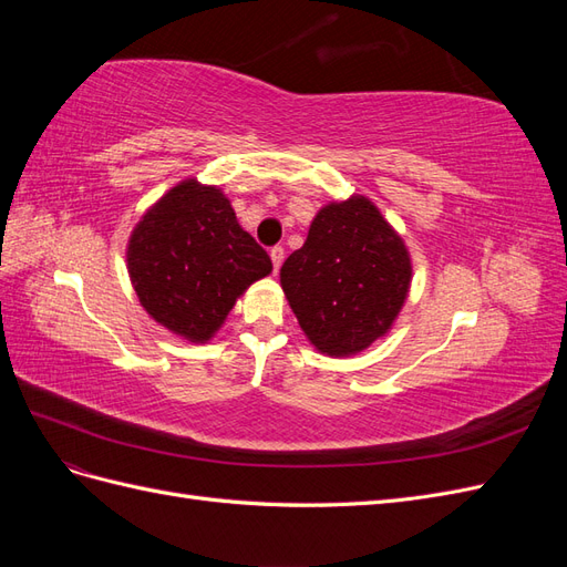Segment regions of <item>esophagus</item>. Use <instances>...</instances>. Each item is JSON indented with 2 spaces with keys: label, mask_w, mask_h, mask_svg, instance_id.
<instances>
[{
  "label": "esophagus",
  "mask_w": 567,
  "mask_h": 567,
  "mask_svg": "<svg viewBox=\"0 0 567 567\" xmlns=\"http://www.w3.org/2000/svg\"><path fill=\"white\" fill-rule=\"evenodd\" d=\"M284 248L281 246H274L271 250H269V257H271V265H274V271H279L281 269V262H284Z\"/></svg>",
  "instance_id": "34e87169"
}]
</instances>
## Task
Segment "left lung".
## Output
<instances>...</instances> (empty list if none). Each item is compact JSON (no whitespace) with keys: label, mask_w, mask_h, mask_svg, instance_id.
<instances>
[{"label":"left lung","mask_w":567,"mask_h":567,"mask_svg":"<svg viewBox=\"0 0 567 567\" xmlns=\"http://www.w3.org/2000/svg\"><path fill=\"white\" fill-rule=\"evenodd\" d=\"M411 284V260L364 196L329 203L300 250L281 267L290 310L312 346L331 357L369 348L398 319Z\"/></svg>","instance_id":"8db88e82"}]
</instances>
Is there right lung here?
<instances>
[{
  "instance_id": "obj_1",
  "label": "right lung",
  "mask_w": 567,
  "mask_h": 567,
  "mask_svg": "<svg viewBox=\"0 0 567 567\" xmlns=\"http://www.w3.org/2000/svg\"><path fill=\"white\" fill-rule=\"evenodd\" d=\"M127 269L144 310L192 342L210 340L236 298L271 260L241 229L229 198L196 179L177 184L134 227Z\"/></svg>"
}]
</instances>
